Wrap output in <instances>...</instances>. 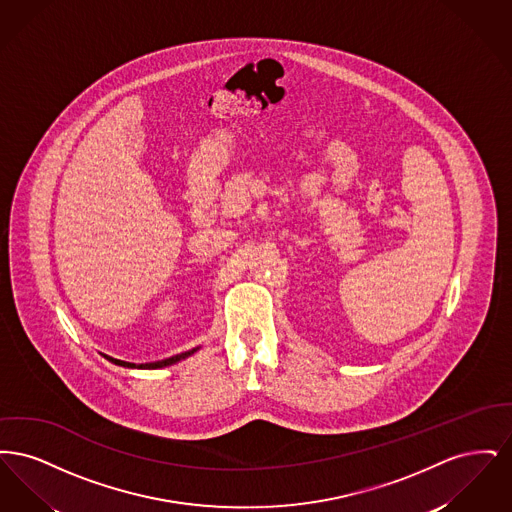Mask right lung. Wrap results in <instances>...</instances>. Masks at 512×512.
I'll return each mask as SVG.
<instances>
[{
  "label": "right lung",
  "mask_w": 512,
  "mask_h": 512,
  "mask_svg": "<svg viewBox=\"0 0 512 512\" xmlns=\"http://www.w3.org/2000/svg\"><path fill=\"white\" fill-rule=\"evenodd\" d=\"M197 349H199V347L190 349V351H186V353H180V355H174V357H169V359H163V361H155V363H142V365H136V363H126V361H119V359H113V357H107V355H103V357H105L107 361L115 363V365L124 366V368H163V366L174 365V363H178V361H182V359H186V357L194 355Z\"/></svg>",
  "instance_id": "right-lung-1"
}]
</instances>
